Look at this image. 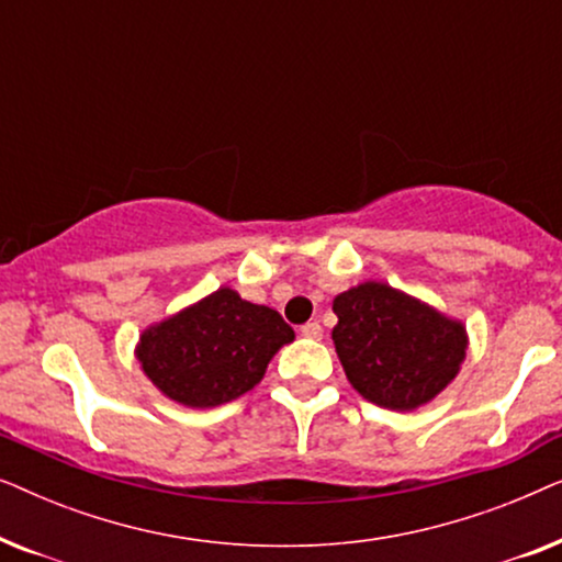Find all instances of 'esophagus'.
Here are the masks:
<instances>
[{"mask_svg":"<svg viewBox=\"0 0 562 562\" xmlns=\"http://www.w3.org/2000/svg\"><path fill=\"white\" fill-rule=\"evenodd\" d=\"M302 335L310 337V340H319V337H322L319 322H306V325H302Z\"/></svg>","mask_w":562,"mask_h":562,"instance_id":"1","label":"esophagus"}]
</instances>
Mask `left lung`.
Returning a JSON list of instances; mask_svg holds the SVG:
<instances>
[{
  "label": "left lung",
  "mask_w": 562,
  "mask_h": 562,
  "mask_svg": "<svg viewBox=\"0 0 562 562\" xmlns=\"http://www.w3.org/2000/svg\"><path fill=\"white\" fill-rule=\"evenodd\" d=\"M335 350L352 389L386 409H417L456 379L465 329L432 306L386 286L360 283L335 299Z\"/></svg>",
  "instance_id": "1"
}]
</instances>
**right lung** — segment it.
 Segmentation results:
<instances>
[{
  "instance_id": "1",
  "label": "right lung",
  "mask_w": 562,
  "mask_h": 562,
  "mask_svg": "<svg viewBox=\"0 0 562 562\" xmlns=\"http://www.w3.org/2000/svg\"><path fill=\"white\" fill-rule=\"evenodd\" d=\"M291 340L294 329L279 312L220 289L145 329L137 358L148 379L173 402L220 406L256 386L273 352Z\"/></svg>"
}]
</instances>
